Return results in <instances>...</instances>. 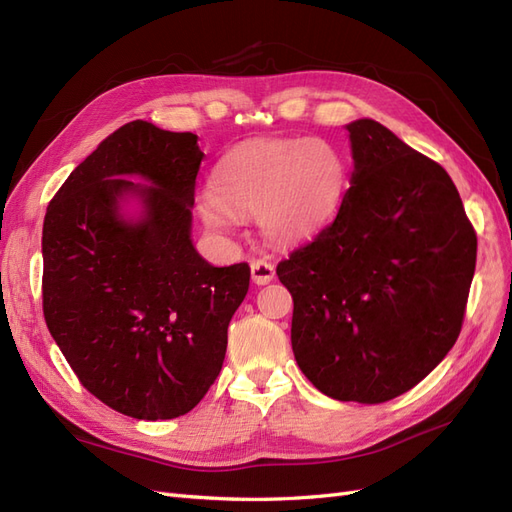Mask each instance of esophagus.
I'll return each mask as SVG.
<instances>
[{
    "mask_svg": "<svg viewBox=\"0 0 512 512\" xmlns=\"http://www.w3.org/2000/svg\"><path fill=\"white\" fill-rule=\"evenodd\" d=\"M250 267H252V280L258 286L269 284L275 277V267L267 260H252Z\"/></svg>",
    "mask_w": 512,
    "mask_h": 512,
    "instance_id": "1",
    "label": "esophagus"
}]
</instances>
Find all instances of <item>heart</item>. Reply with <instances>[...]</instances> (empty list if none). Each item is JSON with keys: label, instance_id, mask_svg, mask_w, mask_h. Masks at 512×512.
Returning <instances> with one entry per match:
<instances>
[{"label": "heart", "instance_id": "1", "mask_svg": "<svg viewBox=\"0 0 512 512\" xmlns=\"http://www.w3.org/2000/svg\"><path fill=\"white\" fill-rule=\"evenodd\" d=\"M348 190V164L320 138H262L228 151L200 196V218L213 230L256 215L277 245H297L327 226Z\"/></svg>", "mask_w": 512, "mask_h": 512}]
</instances>
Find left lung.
Wrapping results in <instances>:
<instances>
[{"label":"left lung","mask_w":512,"mask_h":512,"mask_svg":"<svg viewBox=\"0 0 512 512\" xmlns=\"http://www.w3.org/2000/svg\"><path fill=\"white\" fill-rule=\"evenodd\" d=\"M354 173L337 218L277 265L292 352L339 401L410 391L457 342L476 232L446 170L374 119L348 123Z\"/></svg>","instance_id":"obj_1"}]
</instances>
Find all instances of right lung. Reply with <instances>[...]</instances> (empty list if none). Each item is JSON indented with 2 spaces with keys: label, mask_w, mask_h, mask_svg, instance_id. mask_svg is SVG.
Masks as SVG:
<instances>
[{
  "label": "right lung",
  "mask_w": 512,
  "mask_h": 512,
  "mask_svg": "<svg viewBox=\"0 0 512 512\" xmlns=\"http://www.w3.org/2000/svg\"><path fill=\"white\" fill-rule=\"evenodd\" d=\"M196 141L130 121L72 170L44 215L46 327L91 395L143 421L177 418L207 395L250 288L247 262L213 267L192 243L205 158ZM128 195L142 200L141 219L122 213Z\"/></svg>",
  "instance_id": "1"
}]
</instances>
